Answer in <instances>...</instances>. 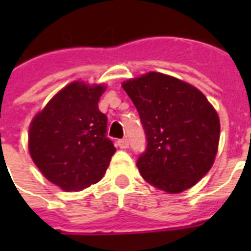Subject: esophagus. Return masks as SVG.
Instances as JSON below:
<instances>
[{
	"label": "esophagus",
	"mask_w": 251,
	"mask_h": 251,
	"mask_svg": "<svg viewBox=\"0 0 251 251\" xmlns=\"http://www.w3.org/2000/svg\"><path fill=\"white\" fill-rule=\"evenodd\" d=\"M118 146H119V148H122V150H126V148L129 147V142H128L127 138L119 139V141H118Z\"/></svg>",
	"instance_id": "esophagus-1"
}]
</instances>
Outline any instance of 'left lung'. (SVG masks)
<instances>
[{"label": "left lung", "instance_id": "1", "mask_svg": "<svg viewBox=\"0 0 251 251\" xmlns=\"http://www.w3.org/2000/svg\"><path fill=\"white\" fill-rule=\"evenodd\" d=\"M147 138L137 161L142 177L168 194L196 185L214 165L220 121L214 106L195 86L151 72L123 83Z\"/></svg>", "mask_w": 251, "mask_h": 251}]
</instances>
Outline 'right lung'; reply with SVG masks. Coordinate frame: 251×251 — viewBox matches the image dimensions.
Returning <instances> with one entry per match:
<instances>
[{"mask_svg":"<svg viewBox=\"0 0 251 251\" xmlns=\"http://www.w3.org/2000/svg\"><path fill=\"white\" fill-rule=\"evenodd\" d=\"M104 85L74 81L60 90L28 129V150L41 174L64 191H81L100 181L115 147L108 118L98 108Z\"/></svg>","mask_w":251,"mask_h":251,"instance_id":"obj_1","label":"right lung"}]
</instances>
